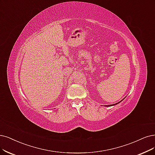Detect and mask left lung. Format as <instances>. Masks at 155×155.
<instances>
[{"instance_id": "obj_1", "label": "left lung", "mask_w": 155, "mask_h": 155, "mask_svg": "<svg viewBox=\"0 0 155 155\" xmlns=\"http://www.w3.org/2000/svg\"><path fill=\"white\" fill-rule=\"evenodd\" d=\"M123 100H124V99H123ZM123 100H122L121 101H119V102H118V103H116V104H113V105H105V107H110V106H113V105H117V104H119V103H120V102H121V101H123Z\"/></svg>"}]
</instances>
